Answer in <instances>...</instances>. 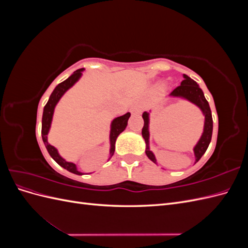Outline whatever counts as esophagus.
<instances>
[{
    "label": "esophagus",
    "mask_w": 248,
    "mask_h": 248,
    "mask_svg": "<svg viewBox=\"0 0 248 248\" xmlns=\"http://www.w3.org/2000/svg\"><path fill=\"white\" fill-rule=\"evenodd\" d=\"M141 110H142V108H141L140 106H133L131 108V112H132V114H140Z\"/></svg>",
    "instance_id": "34e87169"
}]
</instances>
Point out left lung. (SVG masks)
Masks as SVG:
<instances>
[{
  "instance_id": "8db88e82",
  "label": "left lung",
  "mask_w": 248,
  "mask_h": 248,
  "mask_svg": "<svg viewBox=\"0 0 248 248\" xmlns=\"http://www.w3.org/2000/svg\"><path fill=\"white\" fill-rule=\"evenodd\" d=\"M183 78L184 79L181 81V85L176 88L174 91L170 94L169 97H171V98H181L193 103L194 106H197L202 110V115L205 117L204 130H202V133L199 141L197 142V145L193 148L194 157H196V162L194 163H197L201 159V157L205 154L206 150L209 147L210 141H211L213 131V120L209 103L206 100L205 95L202 93L200 86L198 85V82L194 81L188 76H186V74H183ZM150 111L142 112L144 127H142L141 129V136L144 138L146 142V155L148 156V158L150 160H152L154 163L157 164L156 157L151 150H150Z\"/></svg>"
}]
</instances>
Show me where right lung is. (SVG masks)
Masks as SVG:
<instances>
[{
	"label": "right lung",
	"mask_w": 248,
	"mask_h": 248,
	"mask_svg": "<svg viewBox=\"0 0 248 248\" xmlns=\"http://www.w3.org/2000/svg\"><path fill=\"white\" fill-rule=\"evenodd\" d=\"M82 71L84 69H78L77 71H74L73 74L62 81L61 84H59L52 93L49 96V99L47 103L46 104V107L43 108V115H42V127H41V136H42V140L46 145V148L47 150V152L51 156V158L54 159L59 166H61L65 170H67L70 172H73L76 175H82V172L78 170V167L76 163L70 162V161H66L63 157L59 154L57 148L54 146H51L48 140H47V134L49 132L50 126H51V121H52V116H54V111L55 108L60 101V99L62 98V96L68 91V90L76 84L77 81L81 78L82 76ZM130 117V112H127L124 116L115 118L112 120L110 123V131H109V159L111 158V156L115 153V144H116V140L119 137V134L123 132L127 126V122H128V119Z\"/></svg>",
	"instance_id": "obj_1"
}]
</instances>
